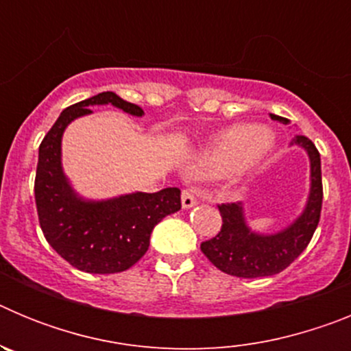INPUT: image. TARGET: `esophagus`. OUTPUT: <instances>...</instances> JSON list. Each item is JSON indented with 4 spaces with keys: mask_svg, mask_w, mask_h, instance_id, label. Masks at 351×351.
I'll list each match as a JSON object with an SVG mask.
<instances>
[{
    "mask_svg": "<svg viewBox=\"0 0 351 351\" xmlns=\"http://www.w3.org/2000/svg\"><path fill=\"white\" fill-rule=\"evenodd\" d=\"M181 204L182 209H191V207L197 206V198H195V195L190 190H184L181 195Z\"/></svg>",
    "mask_w": 351,
    "mask_h": 351,
    "instance_id": "esophagus-1",
    "label": "esophagus"
}]
</instances>
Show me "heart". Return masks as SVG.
<instances>
[{
  "instance_id": "1",
  "label": "heart",
  "mask_w": 351,
  "mask_h": 351,
  "mask_svg": "<svg viewBox=\"0 0 351 351\" xmlns=\"http://www.w3.org/2000/svg\"><path fill=\"white\" fill-rule=\"evenodd\" d=\"M276 149L272 130L256 125H234L221 132L191 160V178H219L230 172H246L262 163Z\"/></svg>"
}]
</instances>
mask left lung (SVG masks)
Segmentation results:
<instances>
[{
	"mask_svg": "<svg viewBox=\"0 0 351 351\" xmlns=\"http://www.w3.org/2000/svg\"><path fill=\"white\" fill-rule=\"evenodd\" d=\"M283 121L285 117L272 116ZM291 145L302 147L309 158V195L302 213L283 230L260 234L250 228L244 204H221V230L216 237L200 244L204 255L221 272L237 278H265L285 271L308 247L322 213V161L318 149L304 135H297Z\"/></svg>",
	"mask_w": 351,
	"mask_h": 351,
	"instance_id": "1",
	"label": "left lung"
}]
</instances>
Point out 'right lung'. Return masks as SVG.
Instances as JSON below:
<instances>
[{
	"label": "right lung",
	"mask_w": 351,
	"mask_h": 351,
	"mask_svg": "<svg viewBox=\"0 0 351 351\" xmlns=\"http://www.w3.org/2000/svg\"><path fill=\"white\" fill-rule=\"evenodd\" d=\"M95 105H112L130 116H144L138 105L112 91L64 108L40 144L35 200L43 235L58 255L79 271L114 274L130 269L145 255L154 226L181 209V190L135 191L105 200L77 193L63 170L61 141L71 121L93 114Z\"/></svg>",
	"instance_id": "right-lung-1"
}]
</instances>
